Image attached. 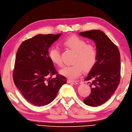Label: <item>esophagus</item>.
<instances>
[{"mask_svg": "<svg viewBox=\"0 0 132 132\" xmlns=\"http://www.w3.org/2000/svg\"><path fill=\"white\" fill-rule=\"evenodd\" d=\"M67 82L70 83V84H74V85H77V82L76 81H73V80H67Z\"/></svg>", "mask_w": 132, "mask_h": 132, "instance_id": "esophagus-1", "label": "esophagus"}]
</instances>
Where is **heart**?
Masks as SVG:
<instances>
[{"mask_svg":"<svg viewBox=\"0 0 132 132\" xmlns=\"http://www.w3.org/2000/svg\"><path fill=\"white\" fill-rule=\"evenodd\" d=\"M63 45L75 51L73 63L66 66L60 70V73L70 79H75L81 74L82 70H89L95 65L97 52L95 46L86 44L85 40L76 36L67 37L63 40ZM49 57L51 62L57 66H62L61 52L59 47L53 46L50 49Z\"/></svg>","mask_w":132,"mask_h":132,"instance_id":"heart-1","label":"heart"}]
</instances>
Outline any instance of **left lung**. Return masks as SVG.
<instances>
[{
	"mask_svg": "<svg viewBox=\"0 0 132 132\" xmlns=\"http://www.w3.org/2000/svg\"><path fill=\"white\" fill-rule=\"evenodd\" d=\"M79 35L93 39L97 52L95 65L85 80L90 81L91 94L83 101L90 106L101 105L116 92L120 80V52L117 46L100 30L80 32Z\"/></svg>",
	"mask_w": 132,
	"mask_h": 132,
	"instance_id": "left-lung-1",
	"label": "left lung"
}]
</instances>
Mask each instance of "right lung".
I'll return each instance as SVG.
<instances>
[{"label":"right lung","instance_id":"right-lung-1","mask_svg":"<svg viewBox=\"0 0 132 132\" xmlns=\"http://www.w3.org/2000/svg\"><path fill=\"white\" fill-rule=\"evenodd\" d=\"M61 34L37 35L23 41L16 52L13 80L24 98L35 105L51 103L60 87L67 82L48 56L49 48ZM54 75L56 76L53 78Z\"/></svg>","mask_w":132,"mask_h":132}]
</instances>
